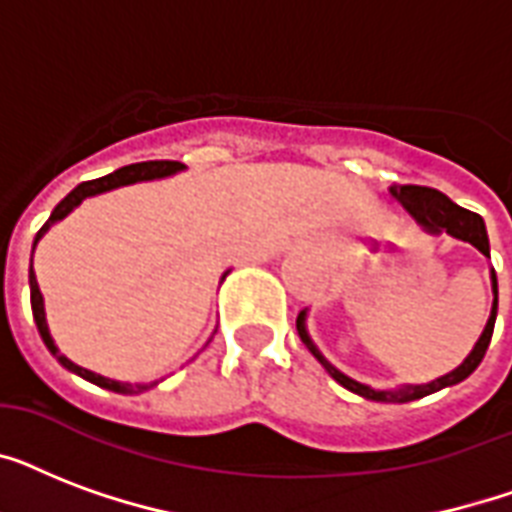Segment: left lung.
Wrapping results in <instances>:
<instances>
[{"label":"left lung","instance_id":"1","mask_svg":"<svg viewBox=\"0 0 512 512\" xmlns=\"http://www.w3.org/2000/svg\"><path fill=\"white\" fill-rule=\"evenodd\" d=\"M390 196L401 204V207L409 212V215L417 220L422 231L430 233V236H441V233H449L454 239L468 241L481 252L484 257H489V236H486V225L481 220V215L470 212V209H462L460 204H454L446 193L436 191V188H425V185H390ZM492 292L494 303L492 313L486 319V327L481 332V337L476 340L473 350H470L465 361H462L457 369L441 374L436 380L422 382V385H398V388H372L366 382H358L353 377H348L345 372H340L332 361H327V356L321 353L319 345L311 340V332H308V308L300 311L297 316V335L305 342V348L311 350L313 358L319 361L324 369L329 372L332 380H337L342 388H348L350 393H356L361 398H369V401H382V404H406V401H417V398H425L430 393H436L441 388H452L457 382H462L465 377L476 372L478 364L484 361V353L492 342L494 321H497V273L492 268Z\"/></svg>","mask_w":512,"mask_h":512}]
</instances>
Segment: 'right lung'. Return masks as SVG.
<instances>
[{"mask_svg": "<svg viewBox=\"0 0 512 512\" xmlns=\"http://www.w3.org/2000/svg\"><path fill=\"white\" fill-rule=\"evenodd\" d=\"M183 170H185V164H180V162H140V164H130V167H122V170L111 172V175H106V177H98V180H87V183H79L74 191L68 193L66 199L60 201L58 207L52 209L50 220H47L42 228H39V233H36V239H34V247H31V271H28V287H31V311H34L36 329H39V337H42V342L47 345V350H50L52 356L58 358V364L66 366L68 372L79 374L82 380L92 382V385H100V388L114 390V393H124V396H130V393H143V390L154 388L156 382H135V385H130V382L111 380V377H103V374H95V372H90V369H84V366L74 364L71 358H66L63 353H60L58 345H55V340H52V335H50V327H47L44 297H42V292H39V284H36L34 249H36V244L42 241L44 233L50 231L55 223H60L63 217L71 215V212H74V209L79 207L84 199H90V196H100V193H106V191H114V188H122V185L148 183V180H162V177H172V175H177V172H183ZM225 276H228V271L223 273V279H225ZM209 340H212V337H209Z\"/></svg>", "mask_w": 512, "mask_h": 512, "instance_id": "right-lung-1", "label": "right lung"}]
</instances>
